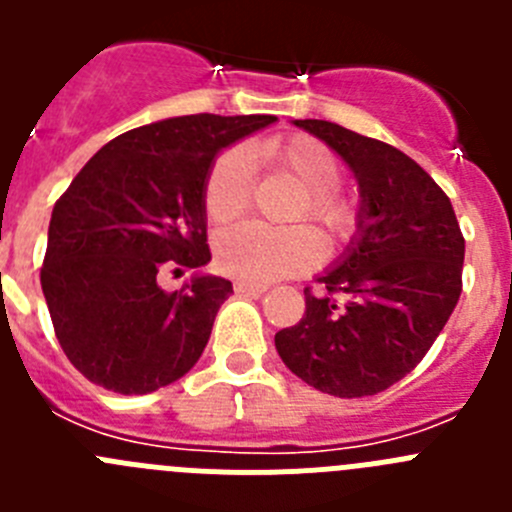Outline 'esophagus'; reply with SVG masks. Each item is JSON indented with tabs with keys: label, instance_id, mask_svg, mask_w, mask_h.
I'll return each mask as SVG.
<instances>
[{
	"label": "esophagus",
	"instance_id": "1",
	"mask_svg": "<svg viewBox=\"0 0 512 512\" xmlns=\"http://www.w3.org/2000/svg\"><path fill=\"white\" fill-rule=\"evenodd\" d=\"M235 292H243V295H264L269 284H256V282H235Z\"/></svg>",
	"mask_w": 512,
	"mask_h": 512
}]
</instances>
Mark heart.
<instances>
[{"label":"heart","mask_w":512,"mask_h":512,"mask_svg":"<svg viewBox=\"0 0 512 512\" xmlns=\"http://www.w3.org/2000/svg\"><path fill=\"white\" fill-rule=\"evenodd\" d=\"M259 158L271 169L292 176L302 187L289 220H315L330 243H346L359 230V205L336 187L341 182V161L336 151L307 133L282 135L261 143ZM256 187L251 153L235 146L212 161L202 187V205L212 223H233L248 210ZM323 238L310 225L246 223L217 235V266L243 282H274V279L305 274L323 259Z\"/></svg>","instance_id":"1"}]
</instances>
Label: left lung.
<instances>
[{
	"instance_id": "8db88e82",
	"label": "left lung",
	"mask_w": 512,
	"mask_h": 512,
	"mask_svg": "<svg viewBox=\"0 0 512 512\" xmlns=\"http://www.w3.org/2000/svg\"><path fill=\"white\" fill-rule=\"evenodd\" d=\"M295 125L359 176L361 235L338 269L305 289V315L274 336L284 364L333 397H369L431 351L461 295L464 235L441 187L390 143L328 120Z\"/></svg>"
}]
</instances>
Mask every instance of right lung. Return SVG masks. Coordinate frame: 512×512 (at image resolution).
<instances>
[{
    "label": "right lung",
    "mask_w": 512,
    "mask_h": 512,
    "mask_svg": "<svg viewBox=\"0 0 512 512\" xmlns=\"http://www.w3.org/2000/svg\"><path fill=\"white\" fill-rule=\"evenodd\" d=\"M274 115H187L117 135L58 197L40 284L63 354L89 382L146 395L197 364L233 284L161 274L210 261L202 187L212 158Z\"/></svg>",
    "instance_id": "obj_1"
}]
</instances>
